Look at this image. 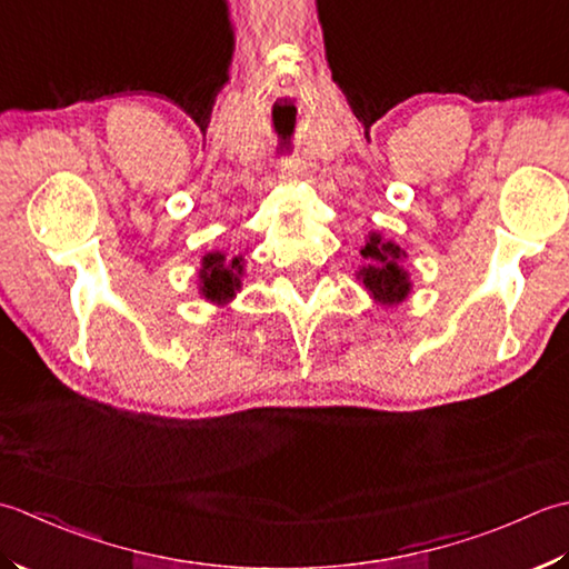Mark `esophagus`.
Masks as SVG:
<instances>
[{"label": "esophagus", "mask_w": 569, "mask_h": 569, "mask_svg": "<svg viewBox=\"0 0 569 569\" xmlns=\"http://www.w3.org/2000/svg\"><path fill=\"white\" fill-rule=\"evenodd\" d=\"M277 171L282 173V179H295L299 173V164L292 157H280L277 159Z\"/></svg>", "instance_id": "obj_1"}]
</instances>
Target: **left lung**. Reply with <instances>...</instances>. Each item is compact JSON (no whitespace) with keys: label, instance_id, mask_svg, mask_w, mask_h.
Returning <instances> with one entry per match:
<instances>
[{"label":"left lung","instance_id":"obj_1","mask_svg":"<svg viewBox=\"0 0 569 569\" xmlns=\"http://www.w3.org/2000/svg\"><path fill=\"white\" fill-rule=\"evenodd\" d=\"M363 254V270L358 272L361 277L363 287L368 289L382 305H396V301L405 299V295L410 292V282H408V272L402 270L400 258L402 252L398 246L392 242H382L380 236H370L366 248L361 250Z\"/></svg>","mask_w":569,"mask_h":569}]
</instances>
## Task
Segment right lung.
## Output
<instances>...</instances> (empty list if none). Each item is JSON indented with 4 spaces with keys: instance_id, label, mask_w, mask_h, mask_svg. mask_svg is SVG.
<instances>
[{
    "instance_id": "obj_1",
    "label": "right lung",
    "mask_w": 569,
    "mask_h": 569,
    "mask_svg": "<svg viewBox=\"0 0 569 569\" xmlns=\"http://www.w3.org/2000/svg\"><path fill=\"white\" fill-rule=\"evenodd\" d=\"M242 258L226 260V254L211 252L203 258L201 292L213 301H226L240 289Z\"/></svg>"
}]
</instances>
